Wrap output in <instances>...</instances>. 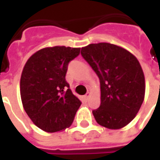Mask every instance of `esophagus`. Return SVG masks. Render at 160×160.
Masks as SVG:
<instances>
[{
  "instance_id": "obj_1",
  "label": "esophagus",
  "mask_w": 160,
  "mask_h": 160,
  "mask_svg": "<svg viewBox=\"0 0 160 160\" xmlns=\"http://www.w3.org/2000/svg\"><path fill=\"white\" fill-rule=\"evenodd\" d=\"M90 96H91V93H90V92H87L86 94V96H85V98H86V99H88Z\"/></svg>"
}]
</instances>
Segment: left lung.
<instances>
[{"label":"left lung","instance_id":"8db88e82","mask_svg":"<svg viewBox=\"0 0 160 160\" xmlns=\"http://www.w3.org/2000/svg\"><path fill=\"white\" fill-rule=\"evenodd\" d=\"M80 53L100 80L101 104L92 111L96 121L111 130L123 128L136 117L144 100L140 62L125 48L106 42L90 44Z\"/></svg>","mask_w":160,"mask_h":160}]
</instances>
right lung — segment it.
<instances>
[{"mask_svg":"<svg viewBox=\"0 0 160 160\" xmlns=\"http://www.w3.org/2000/svg\"><path fill=\"white\" fill-rule=\"evenodd\" d=\"M80 48L64 46L42 48L26 62L20 79V95L29 119L46 132L69 127L81 102L65 80L68 62Z\"/></svg>","mask_w":160,"mask_h":160,"instance_id":"right-lung-1","label":"right lung"}]
</instances>
